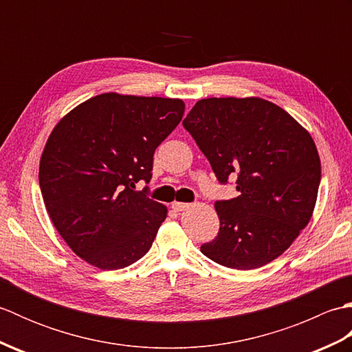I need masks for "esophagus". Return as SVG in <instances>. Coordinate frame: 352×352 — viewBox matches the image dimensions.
I'll return each mask as SVG.
<instances>
[{
  "mask_svg": "<svg viewBox=\"0 0 352 352\" xmlns=\"http://www.w3.org/2000/svg\"><path fill=\"white\" fill-rule=\"evenodd\" d=\"M190 207V204H188V203H172V208H174L175 212H182V210H186V208H189Z\"/></svg>",
  "mask_w": 352,
  "mask_h": 352,
  "instance_id": "obj_1",
  "label": "esophagus"
}]
</instances>
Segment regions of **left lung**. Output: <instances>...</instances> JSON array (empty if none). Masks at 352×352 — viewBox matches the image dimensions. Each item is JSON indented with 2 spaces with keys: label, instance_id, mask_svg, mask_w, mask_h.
<instances>
[{
  "label": "left lung",
  "instance_id": "obj_1",
  "mask_svg": "<svg viewBox=\"0 0 352 352\" xmlns=\"http://www.w3.org/2000/svg\"><path fill=\"white\" fill-rule=\"evenodd\" d=\"M221 184L236 178L239 197L216 201L219 233L206 257L248 271L286 251L316 204L320 160L307 130L261 98H207L183 121Z\"/></svg>",
  "mask_w": 352,
  "mask_h": 352
}]
</instances>
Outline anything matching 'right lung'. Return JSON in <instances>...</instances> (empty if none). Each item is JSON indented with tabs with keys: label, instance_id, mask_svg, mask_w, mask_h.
Instances as JSON below:
<instances>
[{
	"label": "right lung",
	"instance_id": "obj_1",
	"mask_svg": "<svg viewBox=\"0 0 352 352\" xmlns=\"http://www.w3.org/2000/svg\"><path fill=\"white\" fill-rule=\"evenodd\" d=\"M182 100L102 94L69 111L43 148L39 184L50 218L78 257L122 269L151 248L166 207L149 198L155 148L180 124Z\"/></svg>",
	"mask_w": 352,
	"mask_h": 352
}]
</instances>
